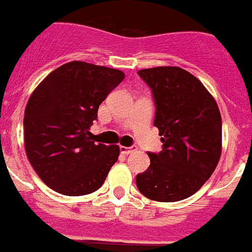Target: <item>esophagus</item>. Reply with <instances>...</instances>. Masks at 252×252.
Wrapping results in <instances>:
<instances>
[{
	"label": "esophagus",
	"instance_id": "1",
	"mask_svg": "<svg viewBox=\"0 0 252 252\" xmlns=\"http://www.w3.org/2000/svg\"><path fill=\"white\" fill-rule=\"evenodd\" d=\"M137 151V147H120V152H122L123 155H126V156H128V155H130V153H133V152Z\"/></svg>",
	"mask_w": 252,
	"mask_h": 252
}]
</instances>
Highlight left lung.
Returning a JSON list of instances; mask_svg holds the SVG:
<instances>
[{
    "label": "left lung",
    "mask_w": 252,
    "mask_h": 252,
    "mask_svg": "<svg viewBox=\"0 0 252 252\" xmlns=\"http://www.w3.org/2000/svg\"><path fill=\"white\" fill-rule=\"evenodd\" d=\"M155 100V126L162 151L149 152V168L136 176L147 198L176 202L198 191L220 157L222 119L214 97L195 76L180 67L137 71Z\"/></svg>",
    "instance_id": "1"
}]
</instances>
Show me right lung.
I'll return each mask as SVG.
<instances>
[{"instance_id": "1", "label": "right lung", "mask_w": 252, "mask_h": 252, "mask_svg": "<svg viewBox=\"0 0 252 252\" xmlns=\"http://www.w3.org/2000/svg\"><path fill=\"white\" fill-rule=\"evenodd\" d=\"M124 72L86 62L58 67L32 92L25 109V148L42 181L64 195L90 194L105 181L118 145L95 144L90 126Z\"/></svg>"}]
</instances>
